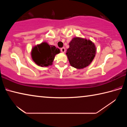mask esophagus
Returning <instances> with one entry per match:
<instances>
[{
    "label": "esophagus",
    "mask_w": 127,
    "mask_h": 127,
    "mask_svg": "<svg viewBox=\"0 0 127 127\" xmlns=\"http://www.w3.org/2000/svg\"><path fill=\"white\" fill-rule=\"evenodd\" d=\"M61 51L62 53H65V48H62L61 49Z\"/></svg>",
    "instance_id": "esophagus-1"
}]
</instances>
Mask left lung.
I'll use <instances>...</instances> for the list:
<instances>
[{
    "instance_id": "obj_1",
    "label": "left lung",
    "mask_w": 127,
    "mask_h": 127,
    "mask_svg": "<svg viewBox=\"0 0 127 127\" xmlns=\"http://www.w3.org/2000/svg\"><path fill=\"white\" fill-rule=\"evenodd\" d=\"M96 51L95 46L90 40L74 37L69 43V48L66 54L71 66L77 69H82L91 63Z\"/></svg>"
}]
</instances>
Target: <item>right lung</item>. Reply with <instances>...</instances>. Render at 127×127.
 I'll return each instance as SVG.
<instances>
[{"instance_id": "obj_1", "label": "right lung", "mask_w": 127, "mask_h": 127, "mask_svg": "<svg viewBox=\"0 0 127 127\" xmlns=\"http://www.w3.org/2000/svg\"><path fill=\"white\" fill-rule=\"evenodd\" d=\"M59 53L60 50L55 46H50L46 42H42L34 47L31 55L33 61L38 65L48 66L52 64L55 55Z\"/></svg>"}]
</instances>
